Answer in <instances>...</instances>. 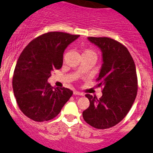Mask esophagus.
I'll return each instance as SVG.
<instances>
[{
	"label": "esophagus",
	"instance_id": "34e87169",
	"mask_svg": "<svg viewBox=\"0 0 153 153\" xmlns=\"http://www.w3.org/2000/svg\"><path fill=\"white\" fill-rule=\"evenodd\" d=\"M73 94H75V95H79V96H83V95H84L83 93L79 92V91H74Z\"/></svg>",
	"mask_w": 153,
	"mask_h": 153
}]
</instances>
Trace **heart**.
<instances>
[{
    "label": "heart",
    "mask_w": 153,
    "mask_h": 153,
    "mask_svg": "<svg viewBox=\"0 0 153 153\" xmlns=\"http://www.w3.org/2000/svg\"><path fill=\"white\" fill-rule=\"evenodd\" d=\"M82 56H96V53L91 48H85L83 50Z\"/></svg>",
    "instance_id": "heart-1"
}]
</instances>
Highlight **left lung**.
I'll list each match as a JSON object with an SVG mask.
<instances>
[{
  "mask_svg": "<svg viewBox=\"0 0 153 153\" xmlns=\"http://www.w3.org/2000/svg\"><path fill=\"white\" fill-rule=\"evenodd\" d=\"M102 53V63L97 87L102 96L86 94L90 105L82 113L84 120L97 129H106L119 123L131 109L137 94L136 66L126 47L106 37H88Z\"/></svg>",
  "mask_w": 153,
  "mask_h": 153,
  "instance_id": "obj_1",
  "label": "left lung"
}]
</instances>
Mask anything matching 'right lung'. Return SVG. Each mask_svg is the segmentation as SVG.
<instances>
[{"label": "right lung", "mask_w": 153, "mask_h": 153, "mask_svg": "<svg viewBox=\"0 0 153 153\" xmlns=\"http://www.w3.org/2000/svg\"><path fill=\"white\" fill-rule=\"evenodd\" d=\"M79 35L50 31L33 39L17 60L13 89L19 108L35 122L55 118L72 97L68 88H54L48 82L51 72L62 65L63 53Z\"/></svg>", "instance_id": "right-lung-1"}]
</instances>
